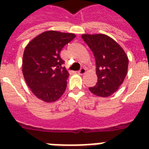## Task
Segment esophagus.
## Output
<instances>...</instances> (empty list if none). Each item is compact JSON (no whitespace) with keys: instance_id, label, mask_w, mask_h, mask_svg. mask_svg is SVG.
<instances>
[{"instance_id":"esophagus-1","label":"esophagus","mask_w":149,"mask_h":149,"mask_svg":"<svg viewBox=\"0 0 149 149\" xmlns=\"http://www.w3.org/2000/svg\"><path fill=\"white\" fill-rule=\"evenodd\" d=\"M85 72H86V69H84V68H81V69L79 70L78 73H79V75H83V74H84Z\"/></svg>"}]
</instances>
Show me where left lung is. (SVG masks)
Segmentation results:
<instances>
[{"label": "left lung", "instance_id": "left-lung-1", "mask_svg": "<svg viewBox=\"0 0 149 149\" xmlns=\"http://www.w3.org/2000/svg\"><path fill=\"white\" fill-rule=\"evenodd\" d=\"M82 38L93 52L97 82L89 90L94 95L107 97L118 91L126 77L128 58L113 38L104 35L84 34Z\"/></svg>", "mask_w": 149, "mask_h": 149}]
</instances>
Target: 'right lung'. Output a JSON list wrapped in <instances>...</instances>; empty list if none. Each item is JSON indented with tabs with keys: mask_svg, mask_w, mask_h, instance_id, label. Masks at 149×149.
<instances>
[{
	"mask_svg": "<svg viewBox=\"0 0 149 149\" xmlns=\"http://www.w3.org/2000/svg\"><path fill=\"white\" fill-rule=\"evenodd\" d=\"M76 37L72 33L46 31L34 38L24 49L22 72L34 95L47 103L56 101L66 88L70 76L61 58L64 45Z\"/></svg>",
	"mask_w": 149,
	"mask_h": 149,
	"instance_id": "obj_1",
	"label": "right lung"
}]
</instances>
